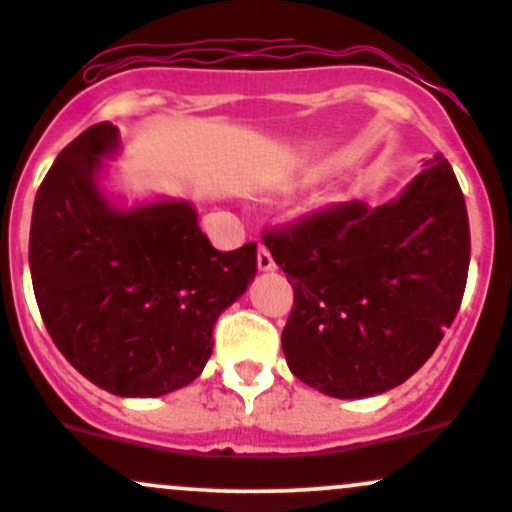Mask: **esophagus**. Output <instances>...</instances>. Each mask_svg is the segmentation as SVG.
Instances as JSON below:
<instances>
[{"mask_svg": "<svg viewBox=\"0 0 512 512\" xmlns=\"http://www.w3.org/2000/svg\"><path fill=\"white\" fill-rule=\"evenodd\" d=\"M257 267H260L262 272L275 270V257H272V252L267 250L265 245H260V250H257Z\"/></svg>", "mask_w": 512, "mask_h": 512, "instance_id": "34e87169", "label": "esophagus"}]
</instances>
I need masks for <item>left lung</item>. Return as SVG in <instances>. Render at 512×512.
Returning a JSON list of instances; mask_svg holds the SVG:
<instances>
[{"mask_svg":"<svg viewBox=\"0 0 512 512\" xmlns=\"http://www.w3.org/2000/svg\"><path fill=\"white\" fill-rule=\"evenodd\" d=\"M294 289L289 371L334 399L404 384L436 352L468 280L466 200L443 156L399 198L329 205L262 235Z\"/></svg>","mask_w":512,"mask_h":512,"instance_id":"left-lung-1","label":"left lung"}]
</instances>
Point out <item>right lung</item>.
<instances>
[{
    "mask_svg": "<svg viewBox=\"0 0 512 512\" xmlns=\"http://www.w3.org/2000/svg\"><path fill=\"white\" fill-rule=\"evenodd\" d=\"M118 146L103 121L59 153L34 200L29 270L69 364L111 394L153 399L205 369L215 322L255 280L257 245L215 250L185 200L108 203L98 175Z\"/></svg>",
    "mask_w": 512,
    "mask_h": 512,
    "instance_id": "1",
    "label": "right lung"
}]
</instances>
